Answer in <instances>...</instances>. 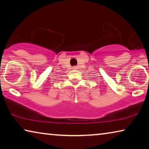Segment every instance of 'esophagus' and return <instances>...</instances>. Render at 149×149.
I'll return each mask as SVG.
<instances>
[{
	"label": "esophagus",
	"instance_id": "esophagus-1",
	"mask_svg": "<svg viewBox=\"0 0 149 149\" xmlns=\"http://www.w3.org/2000/svg\"><path fill=\"white\" fill-rule=\"evenodd\" d=\"M73 69H77V67L76 66H74V67H73Z\"/></svg>",
	"mask_w": 149,
	"mask_h": 149
}]
</instances>
